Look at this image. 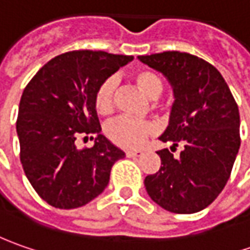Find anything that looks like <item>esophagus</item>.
I'll return each instance as SVG.
<instances>
[{
    "label": "esophagus",
    "mask_w": 250,
    "mask_h": 250,
    "mask_svg": "<svg viewBox=\"0 0 250 250\" xmlns=\"http://www.w3.org/2000/svg\"><path fill=\"white\" fill-rule=\"evenodd\" d=\"M125 155L128 156V158H140L144 155V152L142 151H127L125 152Z\"/></svg>",
    "instance_id": "1"
}]
</instances>
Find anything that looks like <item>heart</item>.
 <instances>
[{
	"mask_svg": "<svg viewBox=\"0 0 250 250\" xmlns=\"http://www.w3.org/2000/svg\"><path fill=\"white\" fill-rule=\"evenodd\" d=\"M138 88L149 98H158L163 91V83L158 74L151 70H140L133 76ZM116 79L109 77L99 84L94 95V105L99 115H109L115 106ZM155 125L149 122L135 120L131 117L120 116L109 122L105 133L113 144L122 148H137L155 134Z\"/></svg>",
	"mask_w": 250,
	"mask_h": 250,
	"instance_id": "heart-1",
	"label": "heart"
}]
</instances>
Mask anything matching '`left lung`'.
<instances>
[{
	"label": "left lung",
	"instance_id": "left-lung-1",
	"mask_svg": "<svg viewBox=\"0 0 250 250\" xmlns=\"http://www.w3.org/2000/svg\"><path fill=\"white\" fill-rule=\"evenodd\" d=\"M138 59L163 74L173 88L170 120L159 140L184 146L180 158L168 149L156 152L162 165L145 177L146 192L165 210H203L226 187L239 151L237 102L219 70L198 56L167 51Z\"/></svg>",
	"mask_w": 250,
	"mask_h": 250
}]
</instances>
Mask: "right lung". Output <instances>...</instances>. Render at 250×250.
Here are the masks:
<instances>
[{"label":"right lung","instance_id":"add662e5","mask_svg":"<svg viewBox=\"0 0 250 250\" xmlns=\"http://www.w3.org/2000/svg\"><path fill=\"white\" fill-rule=\"evenodd\" d=\"M134 58L72 51L42 66L23 91L16 133L24 174L54 208L76 209L104 192L112 166L125 153L99 133L94 95L99 84ZM95 139L79 150V136Z\"/></svg>","mask_w":250,"mask_h":250}]
</instances>
